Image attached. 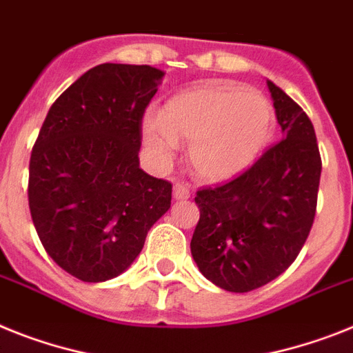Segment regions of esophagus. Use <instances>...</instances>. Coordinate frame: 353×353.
I'll return each mask as SVG.
<instances>
[{"instance_id":"34e87169","label":"esophagus","mask_w":353,"mask_h":353,"mask_svg":"<svg viewBox=\"0 0 353 353\" xmlns=\"http://www.w3.org/2000/svg\"><path fill=\"white\" fill-rule=\"evenodd\" d=\"M174 197L179 201L188 199L190 197V186L186 185V183H176L174 185Z\"/></svg>"}]
</instances>
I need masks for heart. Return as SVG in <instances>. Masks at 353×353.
Segmentation results:
<instances>
[{"instance_id":"heart-1","label":"heart","mask_w":353,"mask_h":353,"mask_svg":"<svg viewBox=\"0 0 353 353\" xmlns=\"http://www.w3.org/2000/svg\"><path fill=\"white\" fill-rule=\"evenodd\" d=\"M274 129L272 105L260 91L208 82L174 94L159 117H145L143 143L154 165L168 167L179 140H190L195 174L210 183L233 179L256 161Z\"/></svg>"}]
</instances>
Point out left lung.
Returning <instances> with one entry per match:
<instances>
[{"label": "left lung", "mask_w": 353, "mask_h": 353, "mask_svg": "<svg viewBox=\"0 0 353 353\" xmlns=\"http://www.w3.org/2000/svg\"><path fill=\"white\" fill-rule=\"evenodd\" d=\"M283 140L241 176L197 190L199 222L190 250L210 282L250 292L280 276L296 260L318 206L321 156L310 118L268 81Z\"/></svg>", "instance_id": "obj_1"}]
</instances>
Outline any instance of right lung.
Returning a JSON list of instances; mask_svg holds the SVG:
<instances>
[{"mask_svg":"<svg viewBox=\"0 0 353 353\" xmlns=\"http://www.w3.org/2000/svg\"><path fill=\"white\" fill-rule=\"evenodd\" d=\"M163 71L105 62L50 108L34 143L28 206L52 260L82 282H105L143 250L167 213L172 183L140 168L141 121Z\"/></svg>","mask_w":353,"mask_h":353,"instance_id":"obj_1","label":"right lung"}]
</instances>
